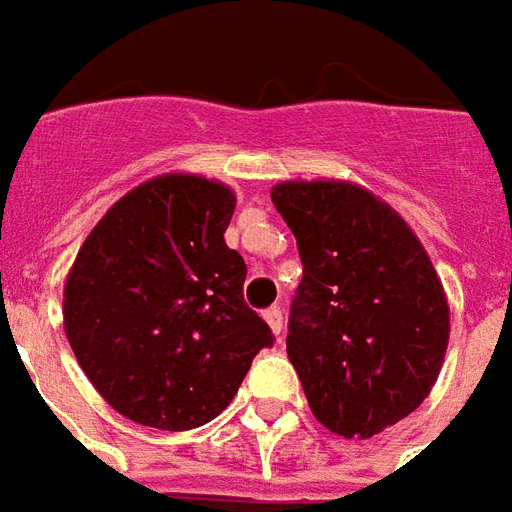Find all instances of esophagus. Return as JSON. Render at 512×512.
<instances>
[{
  "label": "esophagus",
  "mask_w": 512,
  "mask_h": 512,
  "mask_svg": "<svg viewBox=\"0 0 512 512\" xmlns=\"http://www.w3.org/2000/svg\"><path fill=\"white\" fill-rule=\"evenodd\" d=\"M263 317H266V323H268V328H271V333H274L276 339H279V336H282V328H285L282 309H279V306H271V309H266V314H263Z\"/></svg>",
  "instance_id": "esophagus-1"
}]
</instances>
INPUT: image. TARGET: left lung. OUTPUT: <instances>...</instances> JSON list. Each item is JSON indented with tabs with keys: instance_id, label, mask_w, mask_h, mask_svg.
Listing matches in <instances>:
<instances>
[{
	"instance_id": "1",
	"label": "left lung",
	"mask_w": 512,
	"mask_h": 512,
	"mask_svg": "<svg viewBox=\"0 0 512 512\" xmlns=\"http://www.w3.org/2000/svg\"><path fill=\"white\" fill-rule=\"evenodd\" d=\"M276 211L304 263L287 358L309 410L344 439H369L429 396L445 363V287L404 217L344 179L279 181Z\"/></svg>"
}]
</instances>
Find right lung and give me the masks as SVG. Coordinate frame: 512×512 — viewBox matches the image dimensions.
Instances as JSON below:
<instances>
[{"mask_svg":"<svg viewBox=\"0 0 512 512\" xmlns=\"http://www.w3.org/2000/svg\"><path fill=\"white\" fill-rule=\"evenodd\" d=\"M236 192L160 173L121 195L64 282V333L124 418L198 429L233 401L271 328L244 304V257L225 244Z\"/></svg>","mask_w":512,"mask_h":512,"instance_id":"add662e5","label":"right lung"}]
</instances>
